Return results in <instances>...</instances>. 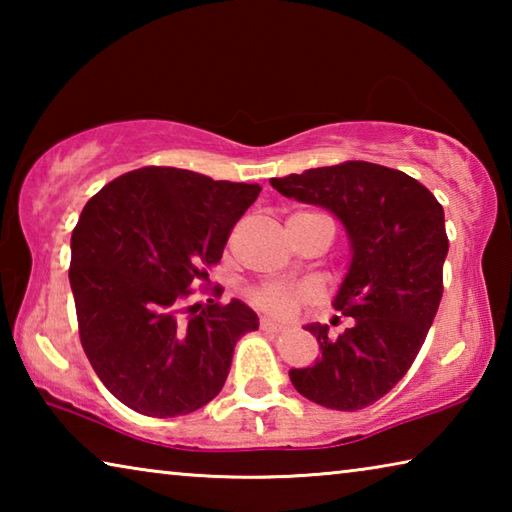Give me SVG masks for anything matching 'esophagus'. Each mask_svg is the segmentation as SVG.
Wrapping results in <instances>:
<instances>
[{
	"label": "esophagus",
	"instance_id": "obj_1",
	"mask_svg": "<svg viewBox=\"0 0 512 512\" xmlns=\"http://www.w3.org/2000/svg\"><path fill=\"white\" fill-rule=\"evenodd\" d=\"M259 327L264 329V332H275V334H280V332H284V325H280V323H275V320H271V318H262L259 320Z\"/></svg>",
	"mask_w": 512,
	"mask_h": 512
}]
</instances>
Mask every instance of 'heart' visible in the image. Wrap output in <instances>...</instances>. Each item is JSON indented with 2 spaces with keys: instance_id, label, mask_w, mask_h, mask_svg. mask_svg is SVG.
<instances>
[{
  "instance_id": "obj_1",
  "label": "heart",
  "mask_w": 512,
  "mask_h": 512,
  "mask_svg": "<svg viewBox=\"0 0 512 512\" xmlns=\"http://www.w3.org/2000/svg\"><path fill=\"white\" fill-rule=\"evenodd\" d=\"M318 298V289L309 282H264L250 291V300L259 309L275 316H291L302 302H314Z\"/></svg>"
}]
</instances>
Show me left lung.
<instances>
[{
	"label": "left lung",
	"mask_w": 512,
	"mask_h": 512,
	"mask_svg": "<svg viewBox=\"0 0 512 512\" xmlns=\"http://www.w3.org/2000/svg\"><path fill=\"white\" fill-rule=\"evenodd\" d=\"M271 185L334 212L352 244L334 300L352 325L336 339L327 325H309L320 359L293 368L291 384L327 409H366L409 372L436 318L449 250L443 205L404 171L363 160L271 178Z\"/></svg>",
	"instance_id": "1"
}]
</instances>
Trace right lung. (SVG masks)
<instances>
[{
  "label": "right lung",
  "mask_w": 512,
  "mask_h": 512,
  "mask_svg": "<svg viewBox=\"0 0 512 512\" xmlns=\"http://www.w3.org/2000/svg\"><path fill=\"white\" fill-rule=\"evenodd\" d=\"M259 185L142 167L85 203L72 232L79 336L103 386L149 418L201 409L225 384L237 341L259 318L241 300L185 305L221 262Z\"/></svg>",
  "instance_id": "add662e5"
}]
</instances>
